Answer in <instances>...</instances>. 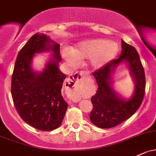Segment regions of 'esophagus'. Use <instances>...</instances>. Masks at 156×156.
<instances>
[{"instance_id": "esophagus-1", "label": "esophagus", "mask_w": 156, "mask_h": 156, "mask_svg": "<svg viewBox=\"0 0 156 156\" xmlns=\"http://www.w3.org/2000/svg\"><path fill=\"white\" fill-rule=\"evenodd\" d=\"M86 75V72L85 71H80V72H76L75 73L73 76H71V79L70 80H75V81H78V82H82L83 80H84L85 76Z\"/></svg>"}]
</instances>
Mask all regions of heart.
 <instances>
[{
    "label": "heart",
    "instance_id": "1",
    "mask_svg": "<svg viewBox=\"0 0 156 156\" xmlns=\"http://www.w3.org/2000/svg\"><path fill=\"white\" fill-rule=\"evenodd\" d=\"M118 52V46L104 39H93L79 44L74 51L65 53L64 57L71 63H76L79 58H91L96 68L105 65L114 58Z\"/></svg>",
    "mask_w": 156,
    "mask_h": 156
}]
</instances>
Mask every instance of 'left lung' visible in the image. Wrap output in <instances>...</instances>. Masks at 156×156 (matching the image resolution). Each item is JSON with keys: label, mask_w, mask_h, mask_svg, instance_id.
<instances>
[{"label": "left lung", "mask_w": 156, "mask_h": 156, "mask_svg": "<svg viewBox=\"0 0 156 156\" xmlns=\"http://www.w3.org/2000/svg\"><path fill=\"white\" fill-rule=\"evenodd\" d=\"M121 42L122 51L118 59H112L92 73L98 87L97 93L91 97L93 108L89 118L94 125L102 129L112 128L129 118L138 109L144 98L145 73L138 51L123 40ZM124 60L128 63L136 83L135 93L129 101L119 98L112 90L109 81L111 72Z\"/></svg>", "instance_id": "obj_1"}]
</instances>
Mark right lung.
Returning a JSON list of instances; mask_svg holds the SVG:
<instances>
[{
    "instance_id": "add662e5",
    "label": "right lung",
    "mask_w": 156,
    "mask_h": 156,
    "mask_svg": "<svg viewBox=\"0 0 156 156\" xmlns=\"http://www.w3.org/2000/svg\"><path fill=\"white\" fill-rule=\"evenodd\" d=\"M59 47L45 35H33L18 53L12 76V98L18 115L41 131L57 129L68 108L61 94L67 76L58 68ZM49 49L55 53L51 61L41 72H33L30 64L34 53Z\"/></svg>"
}]
</instances>
